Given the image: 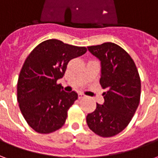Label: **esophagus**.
<instances>
[{"instance_id": "34e87169", "label": "esophagus", "mask_w": 158, "mask_h": 158, "mask_svg": "<svg viewBox=\"0 0 158 158\" xmlns=\"http://www.w3.org/2000/svg\"><path fill=\"white\" fill-rule=\"evenodd\" d=\"M85 97V95H84L82 93H79V99H81V98H84Z\"/></svg>"}]
</instances>
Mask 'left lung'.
<instances>
[{"instance_id": "left-lung-1", "label": "left lung", "mask_w": 158, "mask_h": 158, "mask_svg": "<svg viewBox=\"0 0 158 158\" xmlns=\"http://www.w3.org/2000/svg\"><path fill=\"white\" fill-rule=\"evenodd\" d=\"M101 62L100 84L104 103L86 117L89 128L96 135L111 137L123 131L139 106L140 79L133 59L119 45L106 42L87 47Z\"/></svg>"}]
</instances>
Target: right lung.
Returning <instances> with one entry per match:
<instances>
[{"mask_svg": "<svg viewBox=\"0 0 158 158\" xmlns=\"http://www.w3.org/2000/svg\"><path fill=\"white\" fill-rule=\"evenodd\" d=\"M86 51L85 47L47 40L25 60L17 85L18 102L23 118L36 132L49 134L64 124L68 110L78 99V94L66 92L56 81L63 77L69 61Z\"/></svg>", "mask_w": 158, "mask_h": 158, "instance_id": "right-lung-1", "label": "right lung"}]
</instances>
